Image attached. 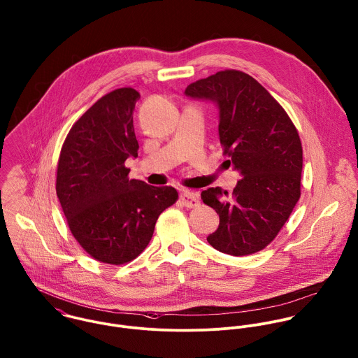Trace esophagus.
<instances>
[{"label": "esophagus", "mask_w": 358, "mask_h": 358, "mask_svg": "<svg viewBox=\"0 0 358 358\" xmlns=\"http://www.w3.org/2000/svg\"><path fill=\"white\" fill-rule=\"evenodd\" d=\"M180 201L182 202V205H184L185 208H196V206L199 205V198H198V195H196L195 192H192V191H188V189H185V191L181 192Z\"/></svg>", "instance_id": "1"}]
</instances>
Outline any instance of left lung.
<instances>
[{
    "label": "left lung",
    "mask_w": 358,
    "mask_h": 358,
    "mask_svg": "<svg viewBox=\"0 0 358 358\" xmlns=\"http://www.w3.org/2000/svg\"><path fill=\"white\" fill-rule=\"evenodd\" d=\"M185 95L218 106L224 155L242 178L231 196L202 192L220 217L208 242L221 253L246 256L274 241L300 198L303 149L285 109L252 76L221 71L189 84Z\"/></svg>",
    "instance_id": "obj_1"
}]
</instances>
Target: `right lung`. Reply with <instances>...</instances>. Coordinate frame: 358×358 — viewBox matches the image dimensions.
Here are the masks:
<instances>
[{
	"label": "right lung",
	"mask_w": 358,
	"mask_h": 358,
	"mask_svg": "<svg viewBox=\"0 0 358 358\" xmlns=\"http://www.w3.org/2000/svg\"><path fill=\"white\" fill-rule=\"evenodd\" d=\"M130 87L98 99L62 145L57 195L73 236L95 260L120 266L148 246L157 217L178 199L173 187L130 180L127 157L138 156Z\"/></svg>",
	"instance_id": "right-lung-1"
}]
</instances>
